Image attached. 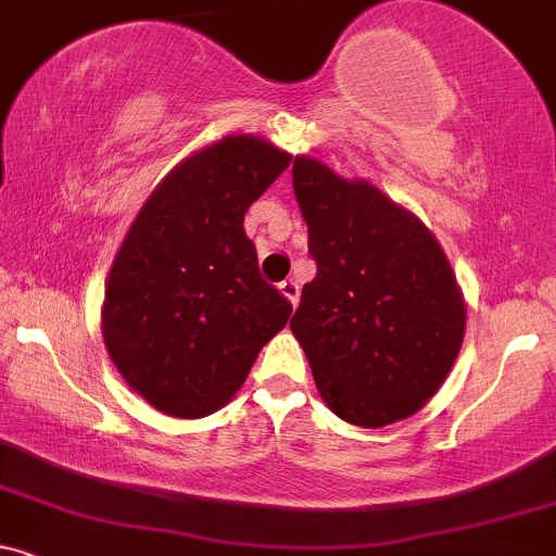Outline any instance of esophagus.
Here are the masks:
<instances>
[{"instance_id":"1","label":"esophagus","mask_w":556,"mask_h":556,"mask_svg":"<svg viewBox=\"0 0 556 556\" xmlns=\"http://www.w3.org/2000/svg\"><path fill=\"white\" fill-rule=\"evenodd\" d=\"M278 289H280V293H283L286 299H289V302H291L293 306L299 304V283H296V280H291V278L280 280V283H278Z\"/></svg>"}]
</instances>
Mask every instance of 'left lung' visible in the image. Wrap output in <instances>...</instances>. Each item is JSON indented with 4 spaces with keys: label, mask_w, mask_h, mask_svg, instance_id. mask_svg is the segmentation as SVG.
Masks as SVG:
<instances>
[{
    "label": "left lung",
    "mask_w": 556,
    "mask_h": 556,
    "mask_svg": "<svg viewBox=\"0 0 556 556\" xmlns=\"http://www.w3.org/2000/svg\"><path fill=\"white\" fill-rule=\"evenodd\" d=\"M291 174L317 263L291 330L319 395L356 427L408 419L445 382L466 332L445 254L414 213L369 181L306 155Z\"/></svg>",
    "instance_id": "left-lung-1"
}]
</instances>
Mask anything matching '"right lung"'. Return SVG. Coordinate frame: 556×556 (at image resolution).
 I'll return each mask as SVG.
<instances>
[{
  "label": "right lung",
  "instance_id": "add662e5",
  "mask_svg": "<svg viewBox=\"0 0 556 556\" xmlns=\"http://www.w3.org/2000/svg\"><path fill=\"white\" fill-rule=\"evenodd\" d=\"M291 155L228 135L181 161L137 213L111 265L103 341L153 408L176 419L215 414L244 384L291 302L260 276L244 213Z\"/></svg>",
  "mask_w": 556,
  "mask_h": 556
}]
</instances>
